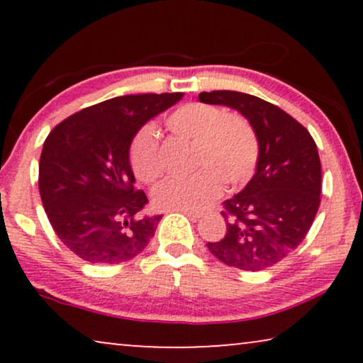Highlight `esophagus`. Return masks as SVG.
Here are the masks:
<instances>
[{
    "instance_id": "esophagus-1",
    "label": "esophagus",
    "mask_w": 363,
    "mask_h": 363,
    "mask_svg": "<svg viewBox=\"0 0 363 363\" xmlns=\"http://www.w3.org/2000/svg\"><path fill=\"white\" fill-rule=\"evenodd\" d=\"M182 213H185V215L190 218V220H193V221H198L201 218V215H203V213H200V211H182Z\"/></svg>"
}]
</instances>
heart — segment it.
Wrapping results in <instances>:
<instances>
[{"label": "heart", "instance_id": "heart-1", "mask_svg": "<svg viewBox=\"0 0 363 363\" xmlns=\"http://www.w3.org/2000/svg\"><path fill=\"white\" fill-rule=\"evenodd\" d=\"M167 128L190 138L193 165L186 177H172L158 183L153 201L167 211H200L221 195L225 183L231 188L246 185L259 160V140L245 117L223 113L208 104L190 102L167 117ZM130 167L140 182L150 183L163 170L160 145L152 127H143L130 143Z\"/></svg>", "mask_w": 363, "mask_h": 363}]
</instances>
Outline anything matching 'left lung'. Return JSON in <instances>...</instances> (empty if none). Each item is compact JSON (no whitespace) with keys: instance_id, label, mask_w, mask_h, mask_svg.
Wrapping results in <instances>:
<instances>
[{"instance_id":"obj_1","label":"left lung","mask_w":363,"mask_h":363,"mask_svg":"<svg viewBox=\"0 0 363 363\" xmlns=\"http://www.w3.org/2000/svg\"><path fill=\"white\" fill-rule=\"evenodd\" d=\"M198 99L236 108L259 140L255 177L223 203L226 235L208 242V250L241 271L274 266L301 245L319 210L322 172L314 138L289 113L251 94L211 91Z\"/></svg>"}]
</instances>
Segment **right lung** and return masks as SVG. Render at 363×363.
Segmentation results:
<instances>
[{"instance_id":"obj_1","label":"right lung","mask_w":363,"mask_h":363,"mask_svg":"<svg viewBox=\"0 0 363 363\" xmlns=\"http://www.w3.org/2000/svg\"><path fill=\"white\" fill-rule=\"evenodd\" d=\"M183 97H113L64 118L39 160V193L59 240L91 264H118L145 250L162 215L148 216L147 195L133 190L128 148L152 117Z\"/></svg>"}]
</instances>
